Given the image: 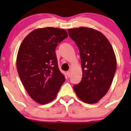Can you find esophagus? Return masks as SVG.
Listing matches in <instances>:
<instances>
[{
	"label": "esophagus",
	"instance_id": "obj_1",
	"mask_svg": "<svg viewBox=\"0 0 131 131\" xmlns=\"http://www.w3.org/2000/svg\"><path fill=\"white\" fill-rule=\"evenodd\" d=\"M67 76L68 78H70V71H67Z\"/></svg>",
	"mask_w": 131,
	"mask_h": 131
}]
</instances>
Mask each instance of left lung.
Listing matches in <instances>:
<instances>
[{"label": "left lung", "mask_w": 131, "mask_h": 131, "mask_svg": "<svg viewBox=\"0 0 131 131\" xmlns=\"http://www.w3.org/2000/svg\"><path fill=\"white\" fill-rule=\"evenodd\" d=\"M79 48L82 78L73 89L78 97L87 104L96 103L107 94L116 70V58L110 42L103 33L81 27L68 30Z\"/></svg>", "instance_id": "1"}]
</instances>
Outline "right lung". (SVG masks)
<instances>
[{"mask_svg": "<svg viewBox=\"0 0 131 131\" xmlns=\"http://www.w3.org/2000/svg\"><path fill=\"white\" fill-rule=\"evenodd\" d=\"M67 37L64 29L37 28L20 45L16 63L18 73L28 94L37 103L45 104L54 100L65 82L55 51Z\"/></svg>", "mask_w": 131, "mask_h": 131, "instance_id": "add662e5", "label": "right lung"}]
</instances>
